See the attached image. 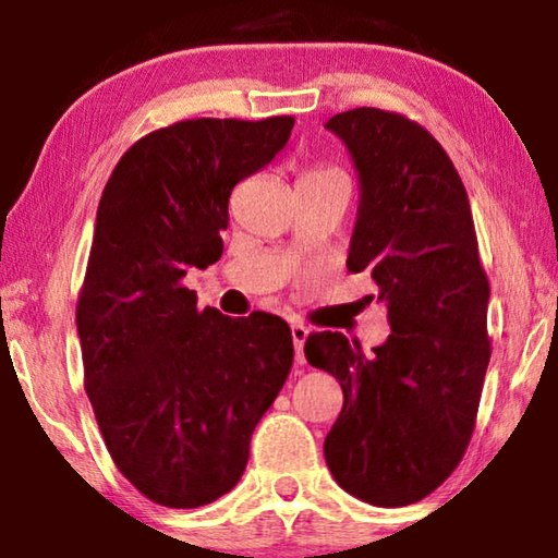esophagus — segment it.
I'll use <instances>...</instances> for the list:
<instances>
[{
  "label": "esophagus",
  "instance_id": "1",
  "mask_svg": "<svg viewBox=\"0 0 558 558\" xmlns=\"http://www.w3.org/2000/svg\"><path fill=\"white\" fill-rule=\"evenodd\" d=\"M290 332H292V342H295V362L305 364V354H302V347H305V342H307L310 329L305 325H292Z\"/></svg>",
  "mask_w": 558,
  "mask_h": 558
}]
</instances>
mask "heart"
I'll use <instances>...</instances> for the list:
<instances>
[{
    "instance_id": "obj_1",
    "label": "heart",
    "mask_w": 558,
    "mask_h": 558,
    "mask_svg": "<svg viewBox=\"0 0 558 558\" xmlns=\"http://www.w3.org/2000/svg\"><path fill=\"white\" fill-rule=\"evenodd\" d=\"M325 172H335V169H317V172H313V174H325Z\"/></svg>"
}]
</instances>
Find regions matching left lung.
<instances>
[{"label":"left lung","instance_id":"obj_1","mask_svg":"<svg viewBox=\"0 0 558 558\" xmlns=\"http://www.w3.org/2000/svg\"><path fill=\"white\" fill-rule=\"evenodd\" d=\"M325 128L359 174L347 268L376 282L391 325L374 354L342 332L307 337V362L344 393L325 460L349 495L403 507L465 456L489 364V282L468 192L428 130L379 108L339 112Z\"/></svg>","mask_w":558,"mask_h":558}]
</instances>
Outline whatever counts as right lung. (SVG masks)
<instances>
[{"label":"right lung","instance_id":"add662e5","mask_svg":"<svg viewBox=\"0 0 558 558\" xmlns=\"http://www.w3.org/2000/svg\"><path fill=\"white\" fill-rule=\"evenodd\" d=\"M292 125L174 122L137 140L102 189L75 310L86 393L118 470L157 505L233 489L290 374L288 323L199 310L182 278L221 258L233 186L272 162Z\"/></svg>","mask_w":558,"mask_h":558}]
</instances>
